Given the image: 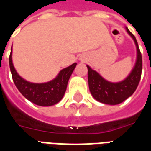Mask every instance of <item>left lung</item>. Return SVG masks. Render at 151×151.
<instances>
[{
    "instance_id": "8db88e82",
    "label": "left lung",
    "mask_w": 151,
    "mask_h": 151,
    "mask_svg": "<svg viewBox=\"0 0 151 151\" xmlns=\"http://www.w3.org/2000/svg\"><path fill=\"white\" fill-rule=\"evenodd\" d=\"M126 31L128 34L133 38L137 47L136 63L133 70L126 78L119 82H108L90 66L86 65L88 69L90 91L97 101L105 104L116 105L124 101L136 91L141 79L142 70V54L135 36L127 27Z\"/></svg>"
}]
</instances>
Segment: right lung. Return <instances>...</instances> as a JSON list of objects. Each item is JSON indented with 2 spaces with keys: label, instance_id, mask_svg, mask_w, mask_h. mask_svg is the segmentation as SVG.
Instances as JSON below:
<instances>
[{
  "label": "right lung",
  "instance_id": "add662e5",
  "mask_svg": "<svg viewBox=\"0 0 151 151\" xmlns=\"http://www.w3.org/2000/svg\"><path fill=\"white\" fill-rule=\"evenodd\" d=\"M9 62L13 81L18 91L29 101L43 107L52 106L62 99L69 78L77 65V63H74L72 65L63 69L60 71L58 75L50 82L32 83L20 77L15 70L12 61V47Z\"/></svg>",
  "mask_w": 151,
  "mask_h": 151
}]
</instances>
